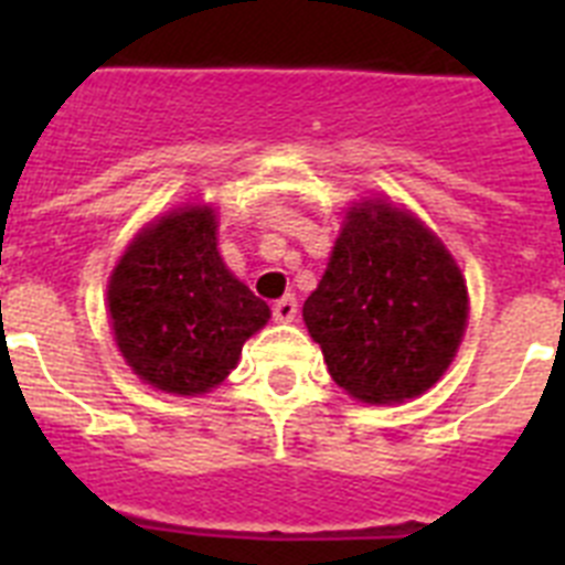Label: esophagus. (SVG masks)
Returning <instances> with one entry per match:
<instances>
[{
    "label": "esophagus",
    "mask_w": 565,
    "mask_h": 565,
    "mask_svg": "<svg viewBox=\"0 0 565 565\" xmlns=\"http://www.w3.org/2000/svg\"><path fill=\"white\" fill-rule=\"evenodd\" d=\"M271 311H274V319H277V322H291V319L297 317V299L294 297L277 299Z\"/></svg>",
    "instance_id": "obj_1"
}]
</instances>
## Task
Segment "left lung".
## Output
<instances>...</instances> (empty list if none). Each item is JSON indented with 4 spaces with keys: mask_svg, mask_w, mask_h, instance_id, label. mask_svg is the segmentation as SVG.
I'll return each mask as SVG.
<instances>
[{
    "mask_svg": "<svg viewBox=\"0 0 565 565\" xmlns=\"http://www.w3.org/2000/svg\"><path fill=\"white\" fill-rule=\"evenodd\" d=\"M461 268L407 209L353 203L302 319L339 387L367 404L416 398L444 376L467 328Z\"/></svg>",
    "mask_w": 565,
    "mask_h": 565,
    "instance_id": "1",
    "label": "left lung"
}]
</instances>
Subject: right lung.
Wrapping results in <instances>:
<instances>
[{
  "label": "right lung",
  "mask_w": 565,
  "mask_h": 565,
  "mask_svg": "<svg viewBox=\"0 0 565 565\" xmlns=\"http://www.w3.org/2000/svg\"><path fill=\"white\" fill-rule=\"evenodd\" d=\"M115 344L163 393H209L237 367L271 311L226 268L212 206H181L149 223L109 274Z\"/></svg>",
  "instance_id": "1"
}]
</instances>
